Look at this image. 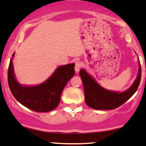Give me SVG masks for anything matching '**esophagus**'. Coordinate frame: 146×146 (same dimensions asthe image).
I'll return each mask as SVG.
<instances>
[{"mask_svg":"<svg viewBox=\"0 0 146 146\" xmlns=\"http://www.w3.org/2000/svg\"><path fill=\"white\" fill-rule=\"evenodd\" d=\"M81 62L80 61H76L75 62V67H74V69H75V71L76 72H78L80 70V68H81Z\"/></svg>","mask_w":146,"mask_h":146,"instance_id":"esophagus-1","label":"esophagus"}]
</instances>
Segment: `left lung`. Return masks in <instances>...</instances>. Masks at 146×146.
Wrapping results in <instances>:
<instances>
[{"mask_svg": "<svg viewBox=\"0 0 146 146\" xmlns=\"http://www.w3.org/2000/svg\"><path fill=\"white\" fill-rule=\"evenodd\" d=\"M138 62L139 70L136 79L128 89L122 92L105 89L84 69H81L79 74L83 82L87 106L98 110H106L117 108L124 104L134 94L140 83L141 70L139 60Z\"/></svg>", "mask_w": 146, "mask_h": 146, "instance_id": "obj_1", "label": "left lung"}]
</instances>
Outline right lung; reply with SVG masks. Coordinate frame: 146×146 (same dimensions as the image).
Wrapping results in <instances>:
<instances>
[{"label": "right lung", "mask_w": 146, "mask_h": 146, "mask_svg": "<svg viewBox=\"0 0 146 146\" xmlns=\"http://www.w3.org/2000/svg\"><path fill=\"white\" fill-rule=\"evenodd\" d=\"M15 53L10 60L8 70V83L14 97L21 104L37 112L54 110L59 104L66 84L74 75L75 64L58 66L50 78L38 85H22L17 82L14 72Z\"/></svg>", "instance_id": "add662e5"}]
</instances>
